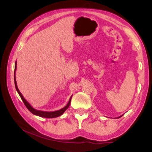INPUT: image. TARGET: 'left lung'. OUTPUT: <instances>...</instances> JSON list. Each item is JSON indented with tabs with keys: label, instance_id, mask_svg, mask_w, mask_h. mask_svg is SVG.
<instances>
[{
	"label": "left lung",
	"instance_id": "8db88e82",
	"mask_svg": "<svg viewBox=\"0 0 152 152\" xmlns=\"http://www.w3.org/2000/svg\"><path fill=\"white\" fill-rule=\"evenodd\" d=\"M123 115H121V116H120V117H118V118H119V117H122L123 116Z\"/></svg>",
	"mask_w": 152,
	"mask_h": 152
}]
</instances>
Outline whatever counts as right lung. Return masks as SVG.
Masks as SVG:
<instances>
[{"mask_svg": "<svg viewBox=\"0 0 152 152\" xmlns=\"http://www.w3.org/2000/svg\"><path fill=\"white\" fill-rule=\"evenodd\" d=\"M16 69H17V61H15V72H14V80H15V88H16L17 91L18 92V94H19V96L20 97V99H22L23 102H24V104L26 107L28 109V110H29V111L33 113V115H37V116H39L41 117H45V118H56V117H60L61 116V115L63 114V113L66 111V110L68 109L70 106V101H71V99L72 96H71V97L70 98V100H69V101L68 102V104H67L65 107H63L62 109H61L60 110H55V111H51V112H48V111H43V110H37L33 108L29 102H28L26 100H25V98L23 96V94H21V92L19 91V88H18L17 87V81H16V78H15V72H16Z\"/></svg>", "mask_w": 152, "mask_h": 152, "instance_id": "1", "label": "right lung"}]
</instances>
